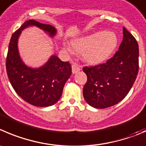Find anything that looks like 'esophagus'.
Wrapping results in <instances>:
<instances>
[{
  "mask_svg": "<svg viewBox=\"0 0 146 146\" xmlns=\"http://www.w3.org/2000/svg\"><path fill=\"white\" fill-rule=\"evenodd\" d=\"M80 70V67L78 66V65L76 64V63H73V64L72 65V73H73V74L78 73Z\"/></svg>",
  "mask_w": 146,
  "mask_h": 146,
  "instance_id": "1",
  "label": "esophagus"
}]
</instances>
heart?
Masks as SVG:
<instances>
[{
	"mask_svg": "<svg viewBox=\"0 0 146 146\" xmlns=\"http://www.w3.org/2000/svg\"><path fill=\"white\" fill-rule=\"evenodd\" d=\"M118 39L112 32H98L73 40L72 46L77 52H83L84 60L91 64H98L106 60L116 48ZM70 52L73 49L67 46Z\"/></svg>",
	"mask_w": 146,
	"mask_h": 146,
	"instance_id": "b5f03b06",
	"label": "heart"
}]
</instances>
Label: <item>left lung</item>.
Segmentation results:
<instances>
[{"mask_svg":"<svg viewBox=\"0 0 146 146\" xmlns=\"http://www.w3.org/2000/svg\"><path fill=\"white\" fill-rule=\"evenodd\" d=\"M123 31L122 43L113 57L103 64L83 68L88 77L83 97L96 108H106L121 101L136 79L139 68L138 44L124 27Z\"/></svg>","mask_w":146,"mask_h":146,"instance_id":"1","label":"left lung"}]
</instances>
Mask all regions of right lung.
I'll list each match as a JSON object with an SVG mask.
<instances>
[{
  "label": "right lung",
  "instance_id": "right-lung-1",
  "mask_svg": "<svg viewBox=\"0 0 146 146\" xmlns=\"http://www.w3.org/2000/svg\"><path fill=\"white\" fill-rule=\"evenodd\" d=\"M30 26L40 28L51 38L57 32L50 25L34 20L25 21L11 38L6 58L7 74L11 86L21 98L33 106L48 107L57 103L61 97L65 83L71 76V66L56 55L37 68L26 66L20 56L18 41L22 31Z\"/></svg>",
  "mask_w": 146,
  "mask_h": 146
}]
</instances>
